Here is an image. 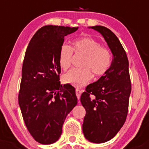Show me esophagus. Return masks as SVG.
I'll return each mask as SVG.
<instances>
[{"mask_svg":"<svg viewBox=\"0 0 149 149\" xmlns=\"http://www.w3.org/2000/svg\"><path fill=\"white\" fill-rule=\"evenodd\" d=\"M81 93H82V91H81V90H79V89H76V96H77V98H78V100H80V97H81Z\"/></svg>","mask_w":149,"mask_h":149,"instance_id":"obj_1","label":"esophagus"}]
</instances>
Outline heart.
Here are the masks:
<instances>
[{
    "label": "heart",
    "instance_id": "obj_1",
    "mask_svg": "<svg viewBox=\"0 0 149 149\" xmlns=\"http://www.w3.org/2000/svg\"><path fill=\"white\" fill-rule=\"evenodd\" d=\"M73 52L84 55L81 68H73L63 76V81L76 88L84 86L92 79V73L96 76L104 75L112 63L110 50L101 46L100 42L91 37H82L72 42L70 47L66 45L61 47L58 53V63L61 69L66 70L70 67Z\"/></svg>",
    "mask_w": 149,
    "mask_h": 149
}]
</instances>
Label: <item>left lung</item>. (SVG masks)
<instances>
[{"mask_svg": "<svg viewBox=\"0 0 149 149\" xmlns=\"http://www.w3.org/2000/svg\"><path fill=\"white\" fill-rule=\"evenodd\" d=\"M91 28L101 33L113 54L108 71L87 86L81 96L86 109L82 126L84 136L91 142L101 143L115 136L126 120L131 82L128 59L117 36L104 26Z\"/></svg>", "mask_w": 149, "mask_h": 149, "instance_id": "obj_1", "label": "left lung"}]
</instances>
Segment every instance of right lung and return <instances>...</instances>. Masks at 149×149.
<instances>
[{
  "label": "right lung",
  "mask_w": 149,
  "mask_h": 149,
  "mask_svg": "<svg viewBox=\"0 0 149 149\" xmlns=\"http://www.w3.org/2000/svg\"><path fill=\"white\" fill-rule=\"evenodd\" d=\"M78 27L42 26L30 40L22 66L19 104L27 130L42 144L59 139L66 116L77 104L75 88L61 85L58 53Z\"/></svg>",
  "instance_id": "obj_1"
}]
</instances>
